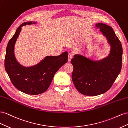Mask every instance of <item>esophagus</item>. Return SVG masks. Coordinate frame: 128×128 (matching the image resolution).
<instances>
[{"mask_svg": "<svg viewBox=\"0 0 128 128\" xmlns=\"http://www.w3.org/2000/svg\"><path fill=\"white\" fill-rule=\"evenodd\" d=\"M72 57H73V55L72 54H71V53L68 54V62H70L71 61V59L72 58Z\"/></svg>", "mask_w": 128, "mask_h": 128, "instance_id": "34e87169", "label": "esophagus"}]
</instances>
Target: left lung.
Segmentation results:
<instances>
[{"label": "left lung", "instance_id": "obj_1", "mask_svg": "<svg viewBox=\"0 0 128 128\" xmlns=\"http://www.w3.org/2000/svg\"><path fill=\"white\" fill-rule=\"evenodd\" d=\"M96 27L110 44L109 56L95 62L77 54L71 60L74 66V84L79 92L88 96H98L110 89L121 72L122 65V44L113 29L102 23L96 24Z\"/></svg>", "mask_w": 128, "mask_h": 128}]
</instances>
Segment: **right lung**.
Masks as SVG:
<instances>
[{"label": "right lung", "mask_w": 128, "mask_h": 128, "mask_svg": "<svg viewBox=\"0 0 128 128\" xmlns=\"http://www.w3.org/2000/svg\"><path fill=\"white\" fill-rule=\"evenodd\" d=\"M35 24H22L7 44L5 58V68L13 85L18 90L27 94L38 95L45 92L52 83L54 76L59 68L68 62L66 52L58 56H47L35 66L24 68L16 60L14 46L21 27Z\"/></svg>", "instance_id": "right-lung-1"}]
</instances>
